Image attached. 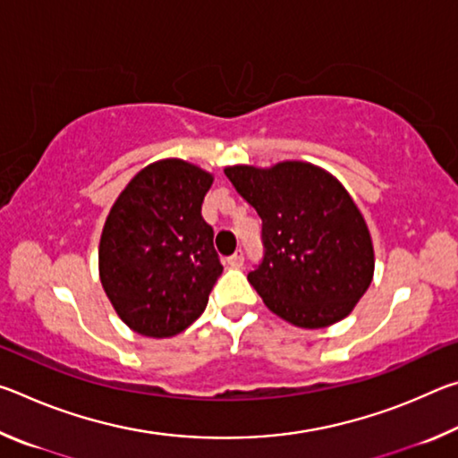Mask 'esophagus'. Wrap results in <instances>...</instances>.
<instances>
[{"instance_id": "1", "label": "esophagus", "mask_w": 458, "mask_h": 458, "mask_svg": "<svg viewBox=\"0 0 458 458\" xmlns=\"http://www.w3.org/2000/svg\"><path fill=\"white\" fill-rule=\"evenodd\" d=\"M228 265L232 267V268H240L244 265V252L242 250H236L234 254H232V257L228 259Z\"/></svg>"}]
</instances>
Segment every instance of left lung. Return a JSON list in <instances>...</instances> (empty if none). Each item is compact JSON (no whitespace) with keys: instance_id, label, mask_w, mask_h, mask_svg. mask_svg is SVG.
<instances>
[{"instance_id":"obj_1","label":"left lung","mask_w":458,"mask_h":458,"mask_svg":"<svg viewBox=\"0 0 458 458\" xmlns=\"http://www.w3.org/2000/svg\"><path fill=\"white\" fill-rule=\"evenodd\" d=\"M224 174L262 220L265 257L248 283L270 311L305 329L350 315L376 260L368 224L344 185L307 161Z\"/></svg>"}]
</instances>
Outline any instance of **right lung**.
<instances>
[{
  "mask_svg": "<svg viewBox=\"0 0 458 458\" xmlns=\"http://www.w3.org/2000/svg\"><path fill=\"white\" fill-rule=\"evenodd\" d=\"M212 174L183 159L143 167L106 216L98 275L114 311L145 337H174L204 313L222 275L201 218Z\"/></svg>",
  "mask_w": 458,
  "mask_h": 458,
  "instance_id": "right-lung-1",
  "label": "right lung"
}]
</instances>
